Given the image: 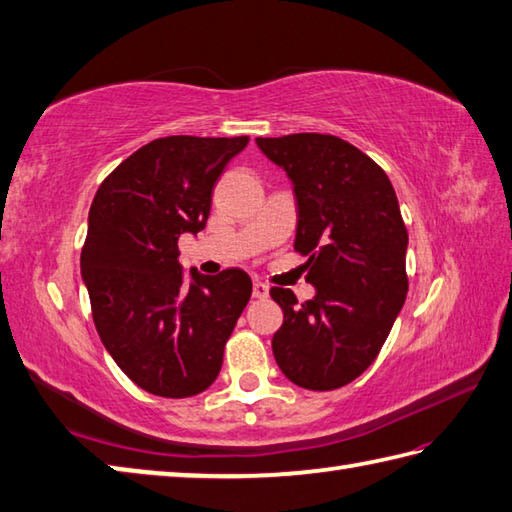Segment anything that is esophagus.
<instances>
[{"mask_svg": "<svg viewBox=\"0 0 512 512\" xmlns=\"http://www.w3.org/2000/svg\"><path fill=\"white\" fill-rule=\"evenodd\" d=\"M253 297H255V299L268 297V286L262 284V282H255V284H253Z\"/></svg>", "mask_w": 512, "mask_h": 512, "instance_id": "esophagus-1", "label": "esophagus"}]
</instances>
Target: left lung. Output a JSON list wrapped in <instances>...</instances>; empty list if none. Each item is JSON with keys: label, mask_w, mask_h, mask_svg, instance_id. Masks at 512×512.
I'll return each mask as SVG.
<instances>
[{"label": "left lung", "mask_w": 512, "mask_h": 512, "mask_svg": "<svg viewBox=\"0 0 512 512\" xmlns=\"http://www.w3.org/2000/svg\"><path fill=\"white\" fill-rule=\"evenodd\" d=\"M255 142L293 182L295 250L308 257L306 282L315 286L302 306L293 290H270L284 310L275 362L302 388H342L375 362L406 302L408 233L395 188L373 159L335 135Z\"/></svg>", "instance_id": "1"}]
</instances>
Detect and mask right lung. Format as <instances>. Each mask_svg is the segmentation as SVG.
Instances as JSON below:
<instances>
[{
    "instance_id": "1",
    "label": "right lung",
    "mask_w": 512,
    "mask_h": 512,
    "mask_svg": "<svg viewBox=\"0 0 512 512\" xmlns=\"http://www.w3.org/2000/svg\"><path fill=\"white\" fill-rule=\"evenodd\" d=\"M248 137L155 139L110 173L90 204L82 279L102 344L128 379L170 399L202 393L253 282L177 262L179 235L204 230L213 186Z\"/></svg>"
}]
</instances>
